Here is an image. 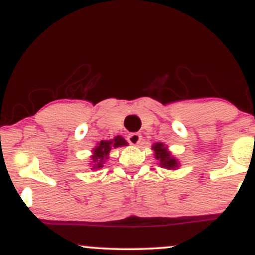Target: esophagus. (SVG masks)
Returning <instances> with one entry per match:
<instances>
[{
	"mask_svg": "<svg viewBox=\"0 0 255 255\" xmlns=\"http://www.w3.org/2000/svg\"><path fill=\"white\" fill-rule=\"evenodd\" d=\"M128 142L130 143V144H132V145H137L138 144L139 142H141V139H142V136L139 135V133H130V135L128 136Z\"/></svg>",
	"mask_w": 255,
	"mask_h": 255,
	"instance_id": "1",
	"label": "esophagus"
}]
</instances>
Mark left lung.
<instances>
[{"label": "left lung", "instance_id": "obj_1", "mask_svg": "<svg viewBox=\"0 0 255 255\" xmlns=\"http://www.w3.org/2000/svg\"><path fill=\"white\" fill-rule=\"evenodd\" d=\"M151 149L154 150V158L158 160L160 167L167 168V170H177L181 166L178 159L172 155L167 145H165L162 142L154 143L151 145Z\"/></svg>", "mask_w": 255, "mask_h": 255}]
</instances>
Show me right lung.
Listing matches in <instances>:
<instances>
[{
	"mask_svg": "<svg viewBox=\"0 0 255 255\" xmlns=\"http://www.w3.org/2000/svg\"><path fill=\"white\" fill-rule=\"evenodd\" d=\"M128 143L125 141L124 137L116 136L112 139H104V141L99 142L95 148H93V155L90 156V167L93 171L100 170L104 167L105 161L110 158V151L113 148L118 147H125Z\"/></svg>",
	"mask_w": 255,
	"mask_h": 255,
	"instance_id": "add662e5",
	"label": "right lung"
}]
</instances>
